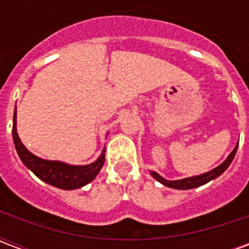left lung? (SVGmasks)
Segmentation results:
<instances>
[{
	"label": "left lung",
	"instance_id": "obj_1",
	"mask_svg": "<svg viewBox=\"0 0 249 249\" xmlns=\"http://www.w3.org/2000/svg\"><path fill=\"white\" fill-rule=\"evenodd\" d=\"M237 146L239 144H236V146L233 148V151L231 152L230 156L225 159L224 161L220 164L219 167L213 168L212 171H209V172H205L203 175H197V176H192V178H181V180H167V178H164L162 176H160L157 172H153L151 171L152 178H156L159 183H161L162 185H165L168 188H173V189H192V188H197L201 187L204 184L209 183V181H212L214 178H217L221 175V173H224L227 171V168L230 167L231 162L233 160V157L236 155V151H237Z\"/></svg>",
	"mask_w": 249,
	"mask_h": 249
}]
</instances>
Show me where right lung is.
Here are the masks:
<instances>
[{"label": "right lung", "instance_id": "obj_1", "mask_svg": "<svg viewBox=\"0 0 249 249\" xmlns=\"http://www.w3.org/2000/svg\"><path fill=\"white\" fill-rule=\"evenodd\" d=\"M12 135H13L16 151L18 153L21 161L24 162L25 167L30 169L44 183L60 188V189L71 191V189H78L87 185L96 178L105 162V149H103L101 155L98 156L96 161L90 162L88 165H71L66 162L57 161V160H45L33 155L21 142L18 133H17V109H14Z\"/></svg>", "mask_w": 249, "mask_h": 249}]
</instances>
